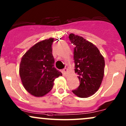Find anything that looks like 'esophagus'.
<instances>
[{
	"instance_id": "1",
	"label": "esophagus",
	"mask_w": 126,
	"mask_h": 126,
	"mask_svg": "<svg viewBox=\"0 0 126 126\" xmlns=\"http://www.w3.org/2000/svg\"><path fill=\"white\" fill-rule=\"evenodd\" d=\"M67 72H68V69L67 68H64V69H63V73H64V75H66V73H67Z\"/></svg>"
}]
</instances>
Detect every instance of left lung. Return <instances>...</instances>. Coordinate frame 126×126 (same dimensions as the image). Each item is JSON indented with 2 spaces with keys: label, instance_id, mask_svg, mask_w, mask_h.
Wrapping results in <instances>:
<instances>
[{
  "label": "left lung",
  "instance_id": "obj_1",
  "mask_svg": "<svg viewBox=\"0 0 126 126\" xmlns=\"http://www.w3.org/2000/svg\"><path fill=\"white\" fill-rule=\"evenodd\" d=\"M69 40L74 48L75 72L80 85L73 93L80 98L92 96L99 89L104 75L105 60L98 48L84 38L70 34Z\"/></svg>",
  "mask_w": 126,
  "mask_h": 126
}]
</instances>
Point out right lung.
Wrapping results in <instances>:
<instances>
[{
	"mask_svg": "<svg viewBox=\"0 0 126 126\" xmlns=\"http://www.w3.org/2000/svg\"><path fill=\"white\" fill-rule=\"evenodd\" d=\"M54 38L46 39L31 47L21 59L19 75L25 89L33 96L40 97L48 93L60 72L54 67L51 45Z\"/></svg>",
	"mask_w": 126,
	"mask_h": 126,
	"instance_id": "obj_1",
	"label": "right lung"
}]
</instances>
